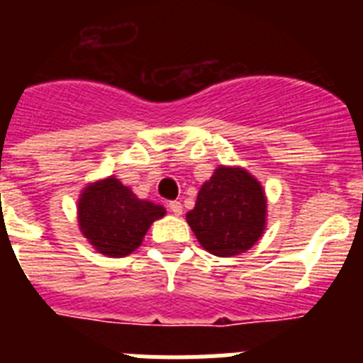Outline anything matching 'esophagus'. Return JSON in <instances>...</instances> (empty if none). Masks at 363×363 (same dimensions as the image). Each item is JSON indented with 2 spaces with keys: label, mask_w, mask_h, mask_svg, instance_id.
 <instances>
[{
  "label": "esophagus",
  "mask_w": 363,
  "mask_h": 363,
  "mask_svg": "<svg viewBox=\"0 0 363 363\" xmlns=\"http://www.w3.org/2000/svg\"><path fill=\"white\" fill-rule=\"evenodd\" d=\"M169 209H171V213L174 214V216H182V214H184V205L179 203V201H171V203H169Z\"/></svg>",
  "instance_id": "obj_1"
}]
</instances>
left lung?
Instances as JSON below:
<instances>
[{
    "instance_id": "left-lung-1",
    "label": "left lung",
    "mask_w": 363,
    "mask_h": 363,
    "mask_svg": "<svg viewBox=\"0 0 363 363\" xmlns=\"http://www.w3.org/2000/svg\"><path fill=\"white\" fill-rule=\"evenodd\" d=\"M185 218L205 251L230 258L249 251L264 236L267 196L247 169L218 165Z\"/></svg>"
}]
</instances>
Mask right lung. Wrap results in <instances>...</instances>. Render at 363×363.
Returning a JSON list of instances; mask_svg holds the SVG:
<instances>
[{
	"label": "right lung",
	"mask_w": 363,
	"mask_h": 363,
	"mask_svg": "<svg viewBox=\"0 0 363 363\" xmlns=\"http://www.w3.org/2000/svg\"><path fill=\"white\" fill-rule=\"evenodd\" d=\"M76 209L86 242L108 258H123L136 251L149 227L167 213L163 205L138 198L116 176L86 184Z\"/></svg>",
	"instance_id": "right-lung-1"
}]
</instances>
